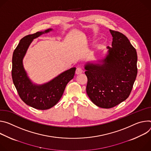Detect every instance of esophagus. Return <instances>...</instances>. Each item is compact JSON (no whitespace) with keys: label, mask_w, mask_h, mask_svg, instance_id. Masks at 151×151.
Wrapping results in <instances>:
<instances>
[{"label":"esophagus","mask_w":151,"mask_h":151,"mask_svg":"<svg viewBox=\"0 0 151 151\" xmlns=\"http://www.w3.org/2000/svg\"><path fill=\"white\" fill-rule=\"evenodd\" d=\"M83 73V70L81 68H77L76 69V74L78 75V74H80Z\"/></svg>","instance_id":"esophagus-1"}]
</instances>
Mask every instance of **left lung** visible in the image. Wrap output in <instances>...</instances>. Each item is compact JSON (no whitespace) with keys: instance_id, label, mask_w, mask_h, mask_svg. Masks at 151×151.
I'll use <instances>...</instances> for the list:
<instances>
[{"instance_id":"left-lung-1","label":"left lung","mask_w":151,"mask_h":151,"mask_svg":"<svg viewBox=\"0 0 151 151\" xmlns=\"http://www.w3.org/2000/svg\"><path fill=\"white\" fill-rule=\"evenodd\" d=\"M111 47L105 56L85 64L86 93L98 107L110 109L129 96L137 74L136 49L122 33L110 30Z\"/></svg>"}]
</instances>
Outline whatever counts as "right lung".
<instances>
[{
  "mask_svg": "<svg viewBox=\"0 0 151 151\" xmlns=\"http://www.w3.org/2000/svg\"><path fill=\"white\" fill-rule=\"evenodd\" d=\"M53 30L48 29L23 38L12 56V77L18 93L27 105L38 110H47L55 106L61 98L68 83L73 78L76 68L66 70L42 85L33 83L23 66V59L33 40Z\"/></svg>",
  "mask_w": 151,
  "mask_h": 151,
  "instance_id": "1",
  "label": "right lung"
}]
</instances>
